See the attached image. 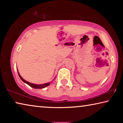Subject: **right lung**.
<instances>
[{
	"label": "right lung",
	"mask_w": 123,
	"mask_h": 123,
	"mask_svg": "<svg viewBox=\"0 0 123 123\" xmlns=\"http://www.w3.org/2000/svg\"><path fill=\"white\" fill-rule=\"evenodd\" d=\"M18 75H19V76L20 77V79H21V80L23 81L25 83H26V84H27L28 85H29V86H30V87H32V88H37V89L43 88H44V87H45L49 86V85H50V82H48V83H46V84H43V85H36V84H31V83L26 81V80H25L24 79H23L22 78V76L20 75V74L19 73H18Z\"/></svg>",
	"instance_id": "right-lung-1"
}]
</instances>
